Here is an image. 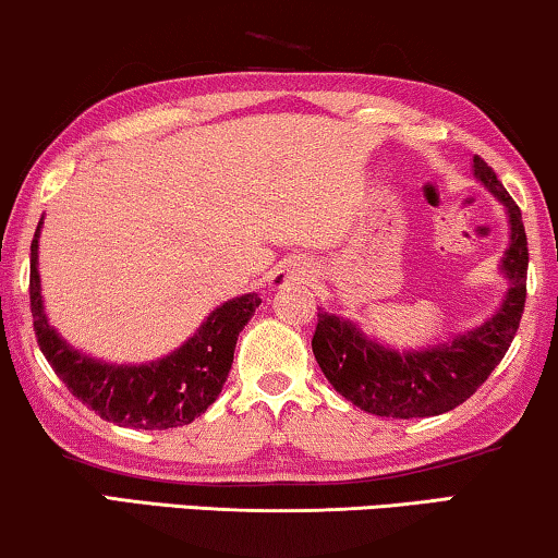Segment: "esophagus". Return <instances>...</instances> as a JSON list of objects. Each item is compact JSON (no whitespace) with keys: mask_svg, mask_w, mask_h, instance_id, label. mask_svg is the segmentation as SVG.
<instances>
[{"mask_svg":"<svg viewBox=\"0 0 558 558\" xmlns=\"http://www.w3.org/2000/svg\"><path fill=\"white\" fill-rule=\"evenodd\" d=\"M290 280H295V272H290V270H280L278 276H276V286L280 288V286H288Z\"/></svg>","mask_w":558,"mask_h":558,"instance_id":"obj_1","label":"esophagus"}]
</instances>
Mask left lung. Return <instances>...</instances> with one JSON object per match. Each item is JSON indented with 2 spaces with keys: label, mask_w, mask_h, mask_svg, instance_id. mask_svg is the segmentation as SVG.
<instances>
[{
  "label": "left lung",
  "mask_w": 558,
  "mask_h": 558,
  "mask_svg": "<svg viewBox=\"0 0 558 558\" xmlns=\"http://www.w3.org/2000/svg\"><path fill=\"white\" fill-rule=\"evenodd\" d=\"M473 169L475 177L506 204L511 217V247L504 257L511 290L504 308L488 324L458 336L452 343H439L437 349L397 354L364 339L351 320L318 311L311 347L320 372L341 397L376 417H435L460 407L500 364L521 326L525 272H529V240H525L521 209L481 156L473 159Z\"/></svg>",
  "instance_id": "obj_1"
}]
</instances>
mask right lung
Masks as SVG:
<instances>
[{
  "instance_id": "right-lung-1",
  "label": "right lung",
  "mask_w": 558,
  "mask_h": 558,
  "mask_svg": "<svg viewBox=\"0 0 558 558\" xmlns=\"http://www.w3.org/2000/svg\"><path fill=\"white\" fill-rule=\"evenodd\" d=\"M37 234L29 245V311L37 347L70 395L113 425L133 429H169L190 425L215 402L230 374L238 336L260 298L247 293L211 313L174 354L148 366H111L77 354L47 326L40 272H37Z\"/></svg>"
}]
</instances>
